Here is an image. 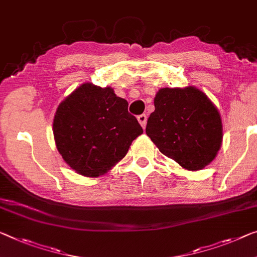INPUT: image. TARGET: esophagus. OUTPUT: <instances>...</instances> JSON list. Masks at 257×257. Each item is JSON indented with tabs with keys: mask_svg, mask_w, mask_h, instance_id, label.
<instances>
[{
	"mask_svg": "<svg viewBox=\"0 0 257 257\" xmlns=\"http://www.w3.org/2000/svg\"><path fill=\"white\" fill-rule=\"evenodd\" d=\"M138 120H139L140 125L142 127H146V124H147V115H145V113H142V115L138 116Z\"/></svg>",
	"mask_w": 257,
	"mask_h": 257,
	"instance_id": "esophagus-1",
	"label": "esophagus"
}]
</instances>
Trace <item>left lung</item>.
<instances>
[{"label": "left lung", "instance_id": "left-lung-1", "mask_svg": "<svg viewBox=\"0 0 257 257\" xmlns=\"http://www.w3.org/2000/svg\"><path fill=\"white\" fill-rule=\"evenodd\" d=\"M146 133L162 154L195 171L215 159L223 139L218 110L195 87L161 88Z\"/></svg>", "mask_w": 257, "mask_h": 257}]
</instances>
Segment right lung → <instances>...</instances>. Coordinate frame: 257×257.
Returning <instances> with one entry per match:
<instances>
[{
	"label": "right lung",
	"mask_w": 257,
	"mask_h": 257,
	"mask_svg": "<svg viewBox=\"0 0 257 257\" xmlns=\"http://www.w3.org/2000/svg\"><path fill=\"white\" fill-rule=\"evenodd\" d=\"M128 103L110 87L84 84L58 105L54 137L58 152L79 175L108 172L144 133Z\"/></svg>",
	"instance_id": "right-lung-1"
}]
</instances>
